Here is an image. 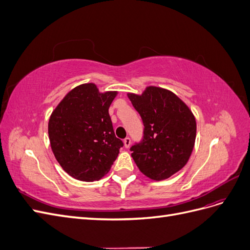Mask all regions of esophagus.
I'll return each instance as SVG.
<instances>
[{"label":"esophagus","mask_w":250,"mask_h":250,"mask_svg":"<svg viewBox=\"0 0 250 250\" xmlns=\"http://www.w3.org/2000/svg\"><path fill=\"white\" fill-rule=\"evenodd\" d=\"M123 143H124V146H125V148H128V147L130 146L131 141H130V139H129V138H126V139L123 141Z\"/></svg>","instance_id":"esophagus-1"}]
</instances>
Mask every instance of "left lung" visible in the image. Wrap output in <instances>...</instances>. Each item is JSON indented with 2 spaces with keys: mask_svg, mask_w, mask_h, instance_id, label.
<instances>
[{
  "mask_svg": "<svg viewBox=\"0 0 250 250\" xmlns=\"http://www.w3.org/2000/svg\"><path fill=\"white\" fill-rule=\"evenodd\" d=\"M142 117L145 130L131 156L146 177L168 179L187 165L195 145L196 120L188 105L171 90L149 85L127 94Z\"/></svg>",
  "mask_w": 250,
  "mask_h": 250,
  "instance_id": "8db88e82",
  "label": "left lung"
}]
</instances>
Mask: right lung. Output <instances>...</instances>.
Returning <instances> with one entry per match:
<instances>
[{
    "mask_svg": "<svg viewBox=\"0 0 250 250\" xmlns=\"http://www.w3.org/2000/svg\"><path fill=\"white\" fill-rule=\"evenodd\" d=\"M117 90L100 92L95 83L71 89L52 111L48 132L62 168L75 179L100 180L109 172L123 146L108 113Z\"/></svg>",
    "mask_w": 250,
    "mask_h": 250,
    "instance_id": "obj_1",
    "label": "right lung"
}]
</instances>
